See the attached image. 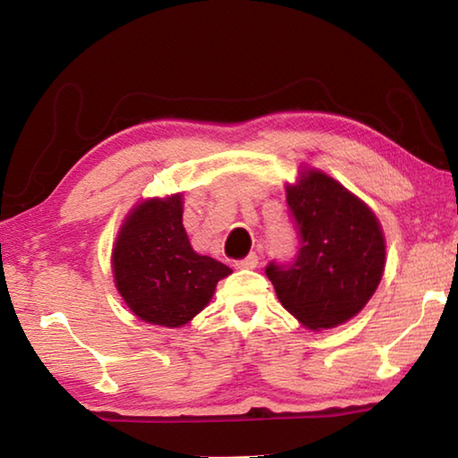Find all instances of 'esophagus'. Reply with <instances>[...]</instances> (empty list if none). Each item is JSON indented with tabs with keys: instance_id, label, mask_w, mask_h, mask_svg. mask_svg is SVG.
Listing matches in <instances>:
<instances>
[{
	"instance_id": "obj_1",
	"label": "esophagus",
	"mask_w": 458,
	"mask_h": 458,
	"mask_svg": "<svg viewBox=\"0 0 458 458\" xmlns=\"http://www.w3.org/2000/svg\"><path fill=\"white\" fill-rule=\"evenodd\" d=\"M257 265H259V257H257V254H254V252L248 254L246 259L234 262L236 268H257Z\"/></svg>"
}]
</instances>
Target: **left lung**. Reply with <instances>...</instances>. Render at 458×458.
Returning <instances> with one entry per match:
<instances>
[{"label": "left lung", "mask_w": 458, "mask_h": 458, "mask_svg": "<svg viewBox=\"0 0 458 458\" xmlns=\"http://www.w3.org/2000/svg\"><path fill=\"white\" fill-rule=\"evenodd\" d=\"M286 204L301 248L289 267H267L281 305L307 329L350 321L382 281L386 240L366 201L319 169H301L286 183Z\"/></svg>", "instance_id": "8db88e82"}]
</instances>
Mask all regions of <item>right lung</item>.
<instances>
[{
    "instance_id": "1",
    "label": "right lung",
    "mask_w": 458,
    "mask_h": 458,
    "mask_svg": "<svg viewBox=\"0 0 458 458\" xmlns=\"http://www.w3.org/2000/svg\"><path fill=\"white\" fill-rule=\"evenodd\" d=\"M114 286L139 319L182 327L210 303L232 268L193 250L183 228V198L139 201L113 244Z\"/></svg>"
}]
</instances>
